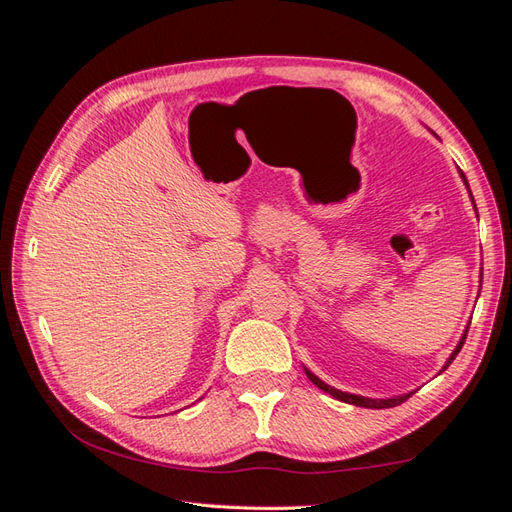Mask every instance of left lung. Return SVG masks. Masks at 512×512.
Returning <instances> with one entry per match:
<instances>
[{
	"instance_id": "left-lung-1",
	"label": "left lung",
	"mask_w": 512,
	"mask_h": 512,
	"mask_svg": "<svg viewBox=\"0 0 512 512\" xmlns=\"http://www.w3.org/2000/svg\"><path fill=\"white\" fill-rule=\"evenodd\" d=\"M461 177H463V181H466V175L461 173ZM466 185H468V181H466ZM466 335H468V331H466ZM466 335L461 337V342L457 344V348L453 350V354H451V359L446 361V365H444V369L453 363V359L455 356L459 354V350H461V346H463V342H466ZM442 369V371H444ZM305 374H307V378L312 380L318 389H322L324 393H329V395H333L335 399H339V401H346V404H352V406H361V408H374V410H380V408H393V406H399V404H404V401L410 397V395H401V397H391V399H369V397H359V395H352V393H344V391H337V389H333V386H329V384H324L320 378H316L312 371L309 369H305Z\"/></svg>"
}]
</instances>
